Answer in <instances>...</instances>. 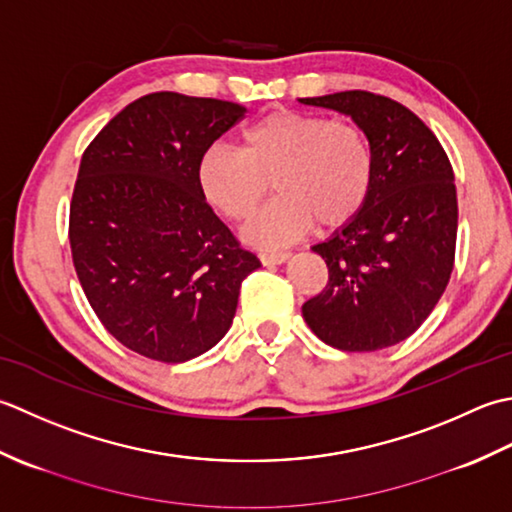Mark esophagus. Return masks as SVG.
<instances>
[{"instance_id":"obj_1","label":"esophagus","mask_w":512,"mask_h":512,"mask_svg":"<svg viewBox=\"0 0 512 512\" xmlns=\"http://www.w3.org/2000/svg\"><path fill=\"white\" fill-rule=\"evenodd\" d=\"M289 258V252H260V263L263 265H283Z\"/></svg>"}]
</instances>
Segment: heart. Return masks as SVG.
<instances>
[{"mask_svg":"<svg viewBox=\"0 0 512 512\" xmlns=\"http://www.w3.org/2000/svg\"><path fill=\"white\" fill-rule=\"evenodd\" d=\"M375 161L369 139L353 123L320 114L274 110L238 134V150L223 143L196 163L203 198L229 221L245 223L269 190L278 194L245 229L256 247L298 241L316 223L336 229L356 218L373 187Z\"/></svg>","mask_w":512,"mask_h":512,"instance_id":"obj_1","label":"heart"}]
</instances>
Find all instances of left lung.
Wrapping results in <instances>:
<instances>
[{
	"instance_id": "8db88e82",
	"label": "left lung",
	"mask_w": 512,
	"mask_h": 512,
	"mask_svg": "<svg viewBox=\"0 0 512 512\" xmlns=\"http://www.w3.org/2000/svg\"><path fill=\"white\" fill-rule=\"evenodd\" d=\"M298 101L351 117L375 161L360 214L311 247L325 258L329 283L302 305V318L340 351L393 347L429 318L451 278L453 168L435 134L389 97L347 90Z\"/></svg>"
}]
</instances>
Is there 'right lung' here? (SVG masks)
<instances>
[{
	"mask_svg": "<svg viewBox=\"0 0 512 512\" xmlns=\"http://www.w3.org/2000/svg\"><path fill=\"white\" fill-rule=\"evenodd\" d=\"M232 101L152 92L81 156L70 249L90 307L123 347L159 362L210 351L260 267L214 214L196 163L245 117Z\"/></svg>",
	"mask_w": 512,
	"mask_h": 512,
	"instance_id": "right-lung-1",
	"label": "right lung"
}]
</instances>
